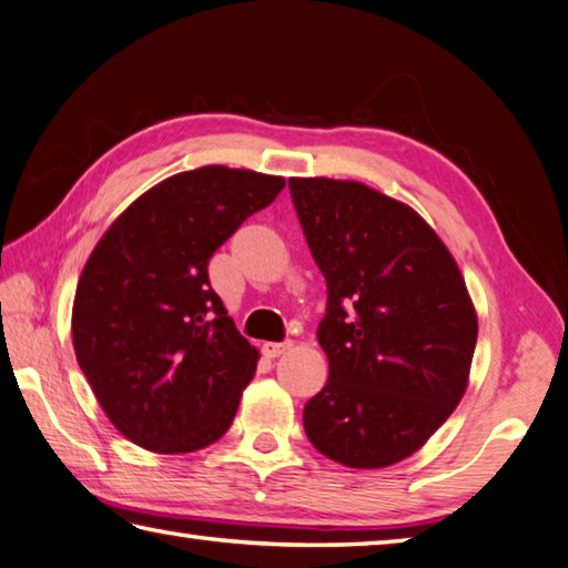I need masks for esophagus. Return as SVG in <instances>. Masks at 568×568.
Masks as SVG:
<instances>
[{"mask_svg":"<svg viewBox=\"0 0 568 568\" xmlns=\"http://www.w3.org/2000/svg\"><path fill=\"white\" fill-rule=\"evenodd\" d=\"M292 341H280V343H264L262 345V353L267 355V357H280V355H284L288 348H292Z\"/></svg>","mask_w":568,"mask_h":568,"instance_id":"1","label":"esophagus"}]
</instances>
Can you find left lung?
Wrapping results in <instances>:
<instances>
[{
	"instance_id": "8db88e82",
	"label": "left lung",
	"mask_w": 568,
	"mask_h": 568,
	"mask_svg": "<svg viewBox=\"0 0 568 568\" xmlns=\"http://www.w3.org/2000/svg\"><path fill=\"white\" fill-rule=\"evenodd\" d=\"M326 280L328 382L304 407L308 442L351 468L412 456L466 392L478 318L454 257L409 205L357 181L288 179Z\"/></svg>"
}]
</instances>
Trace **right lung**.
<instances>
[{"instance_id":"obj_1","label":"right lung","mask_w":568,"mask_h":568,"mask_svg":"<svg viewBox=\"0 0 568 568\" xmlns=\"http://www.w3.org/2000/svg\"><path fill=\"white\" fill-rule=\"evenodd\" d=\"M284 189L257 171L203 166L146 191L80 274L78 365L110 422L156 454L211 446L235 419L260 353L237 333L207 262Z\"/></svg>"}]
</instances>
